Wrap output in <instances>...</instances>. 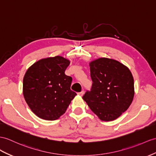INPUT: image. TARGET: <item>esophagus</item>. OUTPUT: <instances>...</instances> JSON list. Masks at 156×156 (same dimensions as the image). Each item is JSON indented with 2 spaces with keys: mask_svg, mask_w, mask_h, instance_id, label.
Wrapping results in <instances>:
<instances>
[{
  "mask_svg": "<svg viewBox=\"0 0 156 156\" xmlns=\"http://www.w3.org/2000/svg\"><path fill=\"white\" fill-rule=\"evenodd\" d=\"M84 93H85V91L83 90H81V92H80V93H79V94H80V95H81V96H83V94H84Z\"/></svg>",
  "mask_w": 156,
  "mask_h": 156,
  "instance_id": "34e87169",
  "label": "esophagus"
}]
</instances>
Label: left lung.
<instances>
[{"label": "left lung", "instance_id": "obj_1", "mask_svg": "<svg viewBox=\"0 0 156 156\" xmlns=\"http://www.w3.org/2000/svg\"><path fill=\"white\" fill-rule=\"evenodd\" d=\"M69 63L63 57L55 56L38 61L26 71L24 97L32 111L41 119H59L77 95L71 89V77L65 74Z\"/></svg>", "mask_w": 156, "mask_h": 156}]
</instances>
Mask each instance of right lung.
<instances>
[{
  "label": "right lung",
  "mask_w": 156,
  "mask_h": 156,
  "mask_svg": "<svg viewBox=\"0 0 156 156\" xmlns=\"http://www.w3.org/2000/svg\"><path fill=\"white\" fill-rule=\"evenodd\" d=\"M90 66L93 84L83 100L101 120H115L128 108L134 98L131 72L122 63L108 58L94 60Z\"/></svg>",
  "instance_id": "obj_1"
}]
</instances>
